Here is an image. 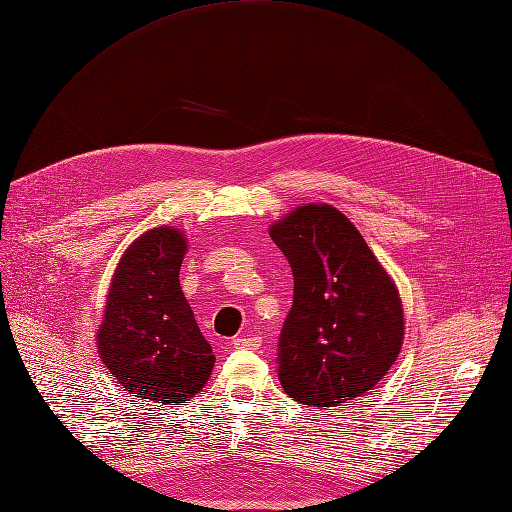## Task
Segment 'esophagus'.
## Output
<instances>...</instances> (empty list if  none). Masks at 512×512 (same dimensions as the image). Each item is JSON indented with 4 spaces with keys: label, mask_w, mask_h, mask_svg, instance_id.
<instances>
[{
    "label": "esophagus",
    "mask_w": 512,
    "mask_h": 512,
    "mask_svg": "<svg viewBox=\"0 0 512 512\" xmlns=\"http://www.w3.org/2000/svg\"><path fill=\"white\" fill-rule=\"evenodd\" d=\"M234 347H242V349H259L261 347V337L257 335H247V337H236L232 341Z\"/></svg>",
    "instance_id": "34e87169"
}]
</instances>
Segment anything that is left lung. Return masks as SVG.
<instances>
[{"label": "left lung", "instance_id": "left-lung-1", "mask_svg": "<svg viewBox=\"0 0 512 512\" xmlns=\"http://www.w3.org/2000/svg\"><path fill=\"white\" fill-rule=\"evenodd\" d=\"M270 236L295 278L278 341L282 389L303 406L351 404L383 379L402 349L397 288L335 207H297Z\"/></svg>", "mask_w": 512, "mask_h": 512}]
</instances>
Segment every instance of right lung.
I'll return each mask as SVG.
<instances>
[{
  "mask_svg": "<svg viewBox=\"0 0 512 512\" xmlns=\"http://www.w3.org/2000/svg\"><path fill=\"white\" fill-rule=\"evenodd\" d=\"M186 236L173 226L144 232L123 253L108 288L96 347L119 385L163 406H184L215 364L180 286Z\"/></svg>",
  "mask_w": 512,
  "mask_h": 512,
  "instance_id": "obj_1",
  "label": "right lung"
}]
</instances>
